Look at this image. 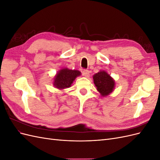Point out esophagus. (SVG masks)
I'll return each mask as SVG.
<instances>
[{
	"mask_svg": "<svg viewBox=\"0 0 160 160\" xmlns=\"http://www.w3.org/2000/svg\"><path fill=\"white\" fill-rule=\"evenodd\" d=\"M83 75L85 77H89V71L88 70H84L83 71Z\"/></svg>",
	"mask_w": 160,
	"mask_h": 160,
	"instance_id": "obj_1",
	"label": "esophagus"
}]
</instances>
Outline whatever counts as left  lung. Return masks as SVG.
<instances>
[{
  "instance_id": "1",
  "label": "left lung",
  "mask_w": 160,
  "mask_h": 160,
  "mask_svg": "<svg viewBox=\"0 0 160 160\" xmlns=\"http://www.w3.org/2000/svg\"><path fill=\"white\" fill-rule=\"evenodd\" d=\"M94 84L101 97H106L115 89V81L105 71H100L93 76Z\"/></svg>"
}]
</instances>
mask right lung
Wrapping results in <instances>:
<instances>
[{
	"instance_id": "1",
	"label": "right lung",
	"mask_w": 160,
	"mask_h": 160,
	"mask_svg": "<svg viewBox=\"0 0 160 160\" xmlns=\"http://www.w3.org/2000/svg\"><path fill=\"white\" fill-rule=\"evenodd\" d=\"M81 75V72L79 71L69 69L66 67L57 72L53 79L52 84L55 88L59 90L69 88L77 77Z\"/></svg>"
}]
</instances>
